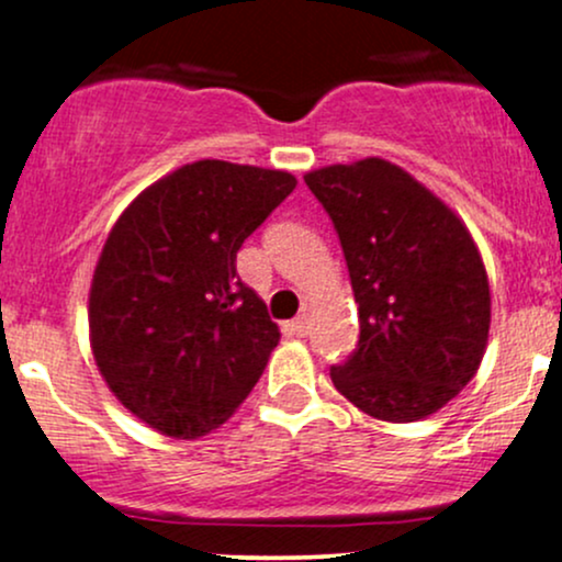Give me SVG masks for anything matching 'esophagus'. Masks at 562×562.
Masks as SVG:
<instances>
[{"mask_svg": "<svg viewBox=\"0 0 562 562\" xmlns=\"http://www.w3.org/2000/svg\"><path fill=\"white\" fill-rule=\"evenodd\" d=\"M290 330H293L295 335H306L308 330H312V319H308L306 314H301V317H295L293 322H290Z\"/></svg>", "mask_w": 562, "mask_h": 562, "instance_id": "esophagus-1", "label": "esophagus"}]
</instances>
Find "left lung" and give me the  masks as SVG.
I'll list each match as a JSON object with an SVG mask.
<instances>
[{
	"instance_id": "1",
	"label": "left lung",
	"mask_w": 562,
	"mask_h": 562,
	"mask_svg": "<svg viewBox=\"0 0 562 562\" xmlns=\"http://www.w3.org/2000/svg\"><path fill=\"white\" fill-rule=\"evenodd\" d=\"M344 248L359 344L330 378L378 420L412 423L479 372L492 293L460 216L383 158L306 173Z\"/></svg>"
}]
</instances>
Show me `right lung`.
Here are the masks:
<instances>
[{
  "label": "right lung",
  "instance_id": "obj_1",
  "mask_svg": "<svg viewBox=\"0 0 562 562\" xmlns=\"http://www.w3.org/2000/svg\"><path fill=\"white\" fill-rule=\"evenodd\" d=\"M293 190L288 171L198 160L147 187L108 235L89 293L94 362L164 436L211 434L259 383L280 330L235 261Z\"/></svg>",
  "mask_w": 562,
  "mask_h": 562
}]
</instances>
